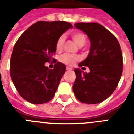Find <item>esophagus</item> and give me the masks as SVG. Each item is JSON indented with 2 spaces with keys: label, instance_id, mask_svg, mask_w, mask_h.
<instances>
[{
  "label": "esophagus",
  "instance_id": "obj_1",
  "mask_svg": "<svg viewBox=\"0 0 134 134\" xmlns=\"http://www.w3.org/2000/svg\"><path fill=\"white\" fill-rule=\"evenodd\" d=\"M66 69H67V71H71V69H72V68H71V67H66Z\"/></svg>",
  "mask_w": 134,
  "mask_h": 134
}]
</instances>
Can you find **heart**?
I'll list each match as a JSON object with an SVG mask.
<instances>
[{
  "mask_svg": "<svg viewBox=\"0 0 134 134\" xmlns=\"http://www.w3.org/2000/svg\"><path fill=\"white\" fill-rule=\"evenodd\" d=\"M71 38L73 39V40L76 43V44H78L79 46L83 45L86 42V35L80 31H74V32H71ZM64 42H65V36L61 35L57 40L56 43H55V50L58 52H60L62 51ZM79 60L80 58L79 56H76V55L68 54V53H65L60 58V60L62 63L68 65H73L76 61Z\"/></svg>",
  "mask_w": 134,
  "mask_h": 134,
  "instance_id": "obj_1",
  "label": "heart"
}]
</instances>
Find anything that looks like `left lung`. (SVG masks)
Wrapping results in <instances>:
<instances>
[{
    "label": "left lung",
    "mask_w": 134,
    "mask_h": 134,
    "mask_svg": "<svg viewBox=\"0 0 134 134\" xmlns=\"http://www.w3.org/2000/svg\"><path fill=\"white\" fill-rule=\"evenodd\" d=\"M90 41V53L79 67H89V73L74 69L76 80L73 91L76 97L86 104H98L110 97L120 80L123 59L117 38L98 23H76Z\"/></svg>",
    "instance_id": "obj_1"
}]
</instances>
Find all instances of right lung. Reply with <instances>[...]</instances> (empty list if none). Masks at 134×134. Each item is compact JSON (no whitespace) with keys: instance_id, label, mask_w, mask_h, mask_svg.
<instances>
[{"instance_id":"obj_1","label":"right lung","mask_w":134,"mask_h":134,"mask_svg":"<svg viewBox=\"0 0 134 134\" xmlns=\"http://www.w3.org/2000/svg\"><path fill=\"white\" fill-rule=\"evenodd\" d=\"M73 26L66 21H38L20 36L10 60V76L18 92L27 102L42 104L49 102L64 75L66 67L54 61L53 69L45 63L55 59V43Z\"/></svg>"}]
</instances>
